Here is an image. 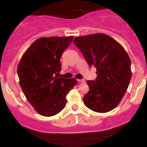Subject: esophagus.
Instances as JSON below:
<instances>
[{
	"label": "esophagus",
	"mask_w": 147,
	"mask_h": 147,
	"mask_svg": "<svg viewBox=\"0 0 147 147\" xmlns=\"http://www.w3.org/2000/svg\"><path fill=\"white\" fill-rule=\"evenodd\" d=\"M78 82H80V83H84V82H85V80H84V79H78Z\"/></svg>",
	"instance_id": "1"
}]
</instances>
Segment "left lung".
I'll list each match as a JSON object with an SVG mask.
<instances>
[{
  "label": "left lung",
  "instance_id": "obj_1",
  "mask_svg": "<svg viewBox=\"0 0 147 147\" xmlns=\"http://www.w3.org/2000/svg\"><path fill=\"white\" fill-rule=\"evenodd\" d=\"M73 43L89 66L97 68L96 80L87 81L89 91L83 97L84 104L95 112L112 111L122 99L132 76L127 52L112 37L102 33L76 37Z\"/></svg>",
  "mask_w": 147,
  "mask_h": 147
}]
</instances>
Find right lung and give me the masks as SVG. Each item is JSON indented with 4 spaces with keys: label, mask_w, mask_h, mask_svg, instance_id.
<instances>
[{
    "label": "right lung",
    "mask_w": 147,
    "mask_h": 147,
    "mask_svg": "<svg viewBox=\"0 0 147 147\" xmlns=\"http://www.w3.org/2000/svg\"><path fill=\"white\" fill-rule=\"evenodd\" d=\"M73 36L41 37L22 56L17 67L19 84L30 104L38 114L50 117L61 112L66 95L77 84L75 78L58 77L60 59Z\"/></svg>",
    "instance_id": "obj_1"
}]
</instances>
